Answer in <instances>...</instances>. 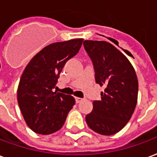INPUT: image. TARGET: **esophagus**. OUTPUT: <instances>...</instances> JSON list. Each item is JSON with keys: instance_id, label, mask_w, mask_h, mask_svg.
<instances>
[{"instance_id": "34e87169", "label": "esophagus", "mask_w": 157, "mask_h": 157, "mask_svg": "<svg viewBox=\"0 0 157 157\" xmlns=\"http://www.w3.org/2000/svg\"><path fill=\"white\" fill-rule=\"evenodd\" d=\"M75 100H76V103H79V102H81L82 100H83V99H82V98H78V97H76V98H75Z\"/></svg>"}]
</instances>
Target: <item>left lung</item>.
Listing matches in <instances>:
<instances>
[{
  "label": "left lung",
  "mask_w": 157,
  "mask_h": 157,
  "mask_svg": "<svg viewBox=\"0 0 157 157\" xmlns=\"http://www.w3.org/2000/svg\"><path fill=\"white\" fill-rule=\"evenodd\" d=\"M95 71V81L105 87L101 99L93 102L86 115L91 130L103 136L121 130L130 121L138 98V79L133 66L121 51L105 41H83Z\"/></svg>",
  "instance_id": "left-lung-1"
}]
</instances>
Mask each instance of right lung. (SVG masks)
I'll return each mask as SVG.
<instances>
[{
  "mask_svg": "<svg viewBox=\"0 0 157 157\" xmlns=\"http://www.w3.org/2000/svg\"><path fill=\"white\" fill-rule=\"evenodd\" d=\"M83 40L47 46L25 67L18 85L17 102L26 123L35 133L50 135L60 130L75 105L73 96L52 90L66 62L78 52Z\"/></svg>",
  "mask_w": 157,
  "mask_h": 157,
  "instance_id": "obj_1",
  "label": "right lung"
}]
</instances>
